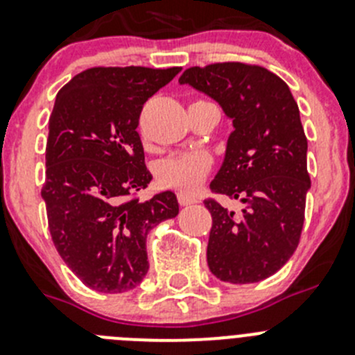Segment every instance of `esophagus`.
<instances>
[{"instance_id":"esophagus-1","label":"esophagus","mask_w":355,"mask_h":355,"mask_svg":"<svg viewBox=\"0 0 355 355\" xmlns=\"http://www.w3.org/2000/svg\"><path fill=\"white\" fill-rule=\"evenodd\" d=\"M178 200H180L181 206H190V204L199 202V199L193 193H188V191H180L178 193Z\"/></svg>"}]
</instances>
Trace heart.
I'll return each mask as SVG.
<instances>
[{
    "label": "heart",
    "instance_id": "b5f03b06",
    "mask_svg": "<svg viewBox=\"0 0 355 355\" xmlns=\"http://www.w3.org/2000/svg\"><path fill=\"white\" fill-rule=\"evenodd\" d=\"M209 165V156L200 151L175 153L160 164L158 180L171 187L191 188L204 180Z\"/></svg>",
    "mask_w": 355,
    "mask_h": 355
}]
</instances>
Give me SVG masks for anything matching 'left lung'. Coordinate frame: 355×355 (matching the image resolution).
I'll return each instance as SVG.
<instances>
[{
	"mask_svg": "<svg viewBox=\"0 0 355 355\" xmlns=\"http://www.w3.org/2000/svg\"><path fill=\"white\" fill-rule=\"evenodd\" d=\"M216 100L234 132L209 188L241 200L239 213L204 200L213 225L211 272L229 284H255L285 266L301 239L310 174L308 142L287 84L259 64L225 61L191 67L180 77Z\"/></svg>",
	"mask_w": 355,
	"mask_h": 355,
	"instance_id": "obj_1",
	"label": "left lung"
}]
</instances>
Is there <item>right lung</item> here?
Listing matches in <instances>:
<instances>
[{"label": "right lung", "instance_id": "1", "mask_svg": "<svg viewBox=\"0 0 355 355\" xmlns=\"http://www.w3.org/2000/svg\"><path fill=\"white\" fill-rule=\"evenodd\" d=\"M180 67H93L56 96L49 118V232L73 275L96 292L132 291L149 269L146 237L180 211L172 191L141 202L151 181L137 126L142 107Z\"/></svg>", "mask_w": 355, "mask_h": 355}]
</instances>
